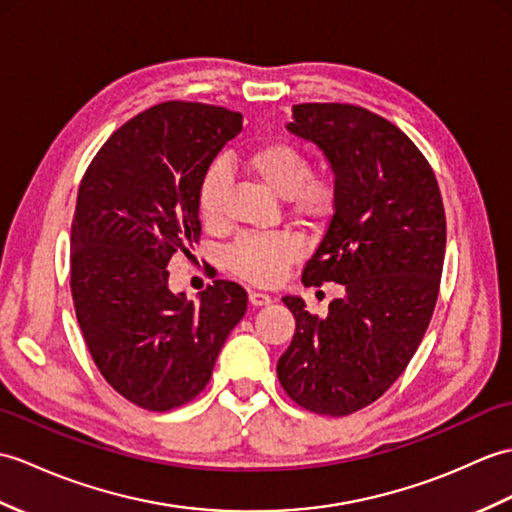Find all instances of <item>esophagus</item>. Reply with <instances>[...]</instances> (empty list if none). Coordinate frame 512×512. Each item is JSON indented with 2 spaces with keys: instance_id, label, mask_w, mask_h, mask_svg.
Returning a JSON list of instances; mask_svg holds the SVG:
<instances>
[{
  "instance_id": "esophagus-1",
  "label": "esophagus",
  "mask_w": 512,
  "mask_h": 512,
  "mask_svg": "<svg viewBox=\"0 0 512 512\" xmlns=\"http://www.w3.org/2000/svg\"><path fill=\"white\" fill-rule=\"evenodd\" d=\"M248 301H251L255 307H264V305H270L272 303V299H270V294H266V292H248Z\"/></svg>"
}]
</instances>
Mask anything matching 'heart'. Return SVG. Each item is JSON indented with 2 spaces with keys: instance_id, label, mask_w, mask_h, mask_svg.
Segmentation results:
<instances>
[{
  "instance_id": "heart-1",
  "label": "heart",
  "mask_w": 512,
  "mask_h": 512,
  "mask_svg": "<svg viewBox=\"0 0 512 512\" xmlns=\"http://www.w3.org/2000/svg\"><path fill=\"white\" fill-rule=\"evenodd\" d=\"M244 168L272 194L288 198L292 216L305 224L325 222L338 205L334 174H312L307 154L290 141H266L244 157ZM231 185L227 165H211L198 187V211L207 227H218L224 218V200ZM301 255V244L288 233L246 235L235 242L229 264L235 275L259 285L281 279L285 266Z\"/></svg>"
}]
</instances>
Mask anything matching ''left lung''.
<instances>
[{"instance_id": "8db88e82", "label": "left lung", "mask_w": 512, "mask_h": 512, "mask_svg": "<svg viewBox=\"0 0 512 512\" xmlns=\"http://www.w3.org/2000/svg\"><path fill=\"white\" fill-rule=\"evenodd\" d=\"M325 154L338 205L305 285L334 281L327 316L283 296L294 314L277 375L305 410L347 417L395 384L430 325L445 259V209L436 176L412 139L362 106L294 104L285 126Z\"/></svg>"}]
</instances>
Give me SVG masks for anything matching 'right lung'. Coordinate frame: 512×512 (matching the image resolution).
<instances>
[{"label":"right lung","mask_w":512,"mask_h":512,"mask_svg":"<svg viewBox=\"0 0 512 512\" xmlns=\"http://www.w3.org/2000/svg\"><path fill=\"white\" fill-rule=\"evenodd\" d=\"M242 130V113L163 102L106 139L78 189L71 296L102 377L135 406L165 412L207 386L248 294L213 281L198 303L174 294L168 264L200 237L198 187Z\"/></svg>","instance_id":"right-lung-1"}]
</instances>
